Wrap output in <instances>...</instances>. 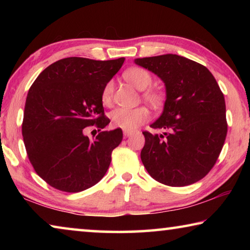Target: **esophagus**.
<instances>
[{"mask_svg": "<svg viewBox=\"0 0 250 250\" xmlns=\"http://www.w3.org/2000/svg\"><path fill=\"white\" fill-rule=\"evenodd\" d=\"M133 134V132L132 131H129V130H124V135L125 138H128V137H130V135H132Z\"/></svg>", "mask_w": 250, "mask_h": 250, "instance_id": "1", "label": "esophagus"}]
</instances>
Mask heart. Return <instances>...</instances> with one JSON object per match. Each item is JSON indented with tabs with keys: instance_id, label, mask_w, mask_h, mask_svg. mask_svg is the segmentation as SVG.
<instances>
[{
	"instance_id": "heart-1",
	"label": "heart",
	"mask_w": 250,
	"mask_h": 250,
	"mask_svg": "<svg viewBox=\"0 0 250 250\" xmlns=\"http://www.w3.org/2000/svg\"><path fill=\"white\" fill-rule=\"evenodd\" d=\"M124 78L139 90H145L152 83V76L141 67H132L126 69L124 73ZM113 83L108 82L104 84L101 92V100L104 104H110L112 101ZM143 99L152 107L158 109L162 107L164 103V96L162 92L155 89H147L142 94ZM150 117V112L146 107L137 108H117L110 115L112 125L117 128L132 131L146 122Z\"/></svg>"
}]
</instances>
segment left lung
Here are the masks:
<instances>
[{
	"mask_svg": "<svg viewBox=\"0 0 250 250\" xmlns=\"http://www.w3.org/2000/svg\"><path fill=\"white\" fill-rule=\"evenodd\" d=\"M166 84L162 115L145 131L141 160L155 181L186 186L202 180L219 156L227 134L226 104L216 79L198 62L174 54L137 58Z\"/></svg>",
	"mask_w": 250,
	"mask_h": 250,
	"instance_id": "obj_1",
	"label": "left lung"
}]
</instances>
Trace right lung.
<instances>
[{
	"instance_id": "add662e5",
	"label": "right lung",
	"mask_w": 250,
	"mask_h": 250,
	"mask_svg": "<svg viewBox=\"0 0 250 250\" xmlns=\"http://www.w3.org/2000/svg\"><path fill=\"white\" fill-rule=\"evenodd\" d=\"M125 58L94 61L68 57L39 75L25 103L22 134L34 170L46 183L62 192L77 193L103 179L122 130L101 131L90 140L84 128L104 129L101 92Z\"/></svg>"
}]
</instances>
